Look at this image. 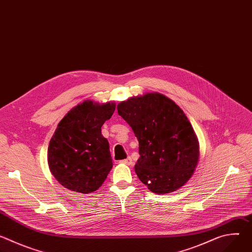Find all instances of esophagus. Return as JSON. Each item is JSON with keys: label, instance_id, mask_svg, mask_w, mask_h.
<instances>
[{"label": "esophagus", "instance_id": "obj_1", "mask_svg": "<svg viewBox=\"0 0 252 252\" xmlns=\"http://www.w3.org/2000/svg\"><path fill=\"white\" fill-rule=\"evenodd\" d=\"M120 163H124V164H127V165H130L132 164V159L130 158H127L126 159H123L120 161Z\"/></svg>", "mask_w": 252, "mask_h": 252}]
</instances>
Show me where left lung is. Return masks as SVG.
I'll return each instance as SVG.
<instances>
[{"mask_svg": "<svg viewBox=\"0 0 252 252\" xmlns=\"http://www.w3.org/2000/svg\"><path fill=\"white\" fill-rule=\"evenodd\" d=\"M117 109L138 140L134 170L140 182L158 194L185 186L197 166L199 142L181 107L155 92L128 97Z\"/></svg>", "mask_w": 252, "mask_h": 252, "instance_id": "left-lung-1", "label": "left lung"}]
</instances>
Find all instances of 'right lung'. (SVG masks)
I'll return each instance as SVG.
<instances>
[{
  "mask_svg": "<svg viewBox=\"0 0 252 252\" xmlns=\"http://www.w3.org/2000/svg\"><path fill=\"white\" fill-rule=\"evenodd\" d=\"M116 110V102L86 99L59 123L48 149L49 168L65 189L91 193L101 187L113 168L109 141L101 126Z\"/></svg>",
  "mask_w": 252,
  "mask_h": 252,
  "instance_id": "add662e5",
  "label": "right lung"
}]
</instances>
